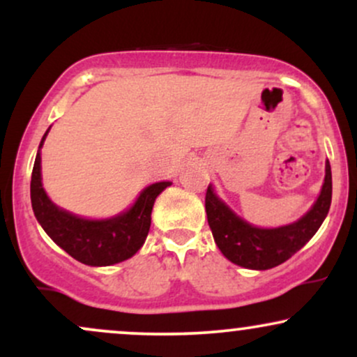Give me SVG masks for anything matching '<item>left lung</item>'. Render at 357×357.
<instances>
[{
    "label": "left lung",
    "mask_w": 357,
    "mask_h": 357,
    "mask_svg": "<svg viewBox=\"0 0 357 357\" xmlns=\"http://www.w3.org/2000/svg\"><path fill=\"white\" fill-rule=\"evenodd\" d=\"M333 199V174L326 162V178L314 206L296 223L278 228H257L236 216L208 186L204 206L213 238L225 257L240 267L268 270L289 260L315 235Z\"/></svg>",
    "instance_id": "1"
}]
</instances>
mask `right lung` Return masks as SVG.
<instances>
[{
  "mask_svg": "<svg viewBox=\"0 0 357 357\" xmlns=\"http://www.w3.org/2000/svg\"><path fill=\"white\" fill-rule=\"evenodd\" d=\"M48 130L40 142L30 184L31 206L38 223L60 248L90 267H107L130 258L144 245L155 198L171 183L161 181L147 186L129 210L114 218L87 220L72 215L53 204L43 190L40 149Z\"/></svg>",
  "mask_w": 357,
  "mask_h": 357,
  "instance_id": "obj_1",
  "label": "right lung"
}]
</instances>
